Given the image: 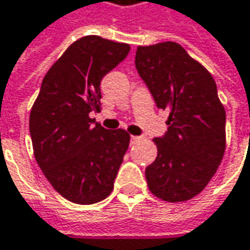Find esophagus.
Listing matches in <instances>:
<instances>
[{
	"mask_svg": "<svg viewBox=\"0 0 250 250\" xmlns=\"http://www.w3.org/2000/svg\"><path fill=\"white\" fill-rule=\"evenodd\" d=\"M138 139H139L138 136H134V135L131 136V142H135V141H138Z\"/></svg>",
	"mask_w": 250,
	"mask_h": 250,
	"instance_id": "34e87169",
	"label": "esophagus"
}]
</instances>
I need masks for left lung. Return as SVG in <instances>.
Returning a JSON list of instances; mask_svg holds the SVG:
<instances>
[{
  "label": "left lung",
  "instance_id": "left-lung-1",
  "mask_svg": "<svg viewBox=\"0 0 250 250\" xmlns=\"http://www.w3.org/2000/svg\"><path fill=\"white\" fill-rule=\"evenodd\" d=\"M135 66L155 104L168 109V131L153 138L158 156L145 169L149 190L167 202L189 201L221 165L226 114L204 65L176 42L138 46Z\"/></svg>",
  "mask_w": 250,
  "mask_h": 250
}]
</instances>
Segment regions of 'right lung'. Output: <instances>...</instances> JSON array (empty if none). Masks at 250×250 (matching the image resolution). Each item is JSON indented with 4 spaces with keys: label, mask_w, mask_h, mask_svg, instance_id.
I'll return each instance as SVG.
<instances>
[{
    "label": "right lung",
    "mask_w": 250,
    "mask_h": 250,
    "mask_svg": "<svg viewBox=\"0 0 250 250\" xmlns=\"http://www.w3.org/2000/svg\"><path fill=\"white\" fill-rule=\"evenodd\" d=\"M129 49L98 35L82 37L49 68L32 105L35 159L52 188L74 204L91 205L109 196L129 146L126 131H108L91 118L101 111V81Z\"/></svg>",
    "instance_id": "obj_1"
}]
</instances>
